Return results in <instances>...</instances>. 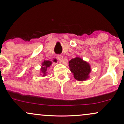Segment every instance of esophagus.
<instances>
[{
  "label": "esophagus",
  "mask_w": 124,
  "mask_h": 124,
  "mask_svg": "<svg viewBox=\"0 0 124 124\" xmlns=\"http://www.w3.org/2000/svg\"><path fill=\"white\" fill-rule=\"evenodd\" d=\"M57 58L61 63H62V62H63V56H62V55H57Z\"/></svg>",
  "instance_id": "34e87169"
}]
</instances>
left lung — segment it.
Listing matches in <instances>:
<instances>
[{"instance_id": "8db88e82", "label": "left lung", "mask_w": 124, "mask_h": 124, "mask_svg": "<svg viewBox=\"0 0 124 124\" xmlns=\"http://www.w3.org/2000/svg\"><path fill=\"white\" fill-rule=\"evenodd\" d=\"M69 64L70 70L76 80L83 81L89 78L91 69L87 62L83 61L80 58L76 57L71 59Z\"/></svg>"}]
</instances>
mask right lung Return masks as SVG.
<instances>
[{
  "label": "right lung",
  "mask_w": 124,
  "mask_h": 124,
  "mask_svg": "<svg viewBox=\"0 0 124 124\" xmlns=\"http://www.w3.org/2000/svg\"><path fill=\"white\" fill-rule=\"evenodd\" d=\"M51 64H52V62L49 61H44V62L42 63V68H41V72H42V74H44L43 76L46 75L47 68H49V67L51 66Z\"/></svg>",
  "instance_id": "obj_1"
}]
</instances>
